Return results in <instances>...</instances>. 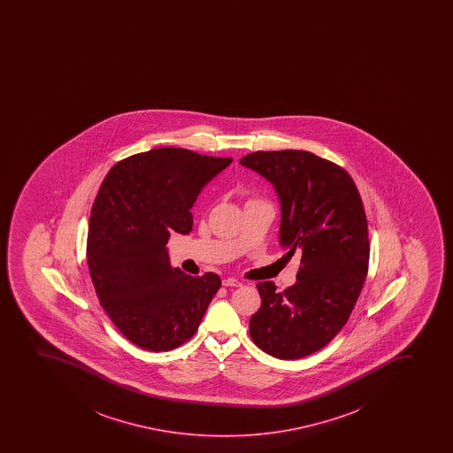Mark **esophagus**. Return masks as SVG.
<instances>
[{"instance_id":"esophagus-1","label":"esophagus","mask_w":453,"mask_h":453,"mask_svg":"<svg viewBox=\"0 0 453 453\" xmlns=\"http://www.w3.org/2000/svg\"><path fill=\"white\" fill-rule=\"evenodd\" d=\"M225 287H242V282L239 280H235V278H225L224 281H222Z\"/></svg>"}]
</instances>
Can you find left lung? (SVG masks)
<instances>
[{
  "label": "left lung",
  "mask_w": 453,
  "mask_h": 453,
  "mask_svg": "<svg viewBox=\"0 0 453 453\" xmlns=\"http://www.w3.org/2000/svg\"><path fill=\"white\" fill-rule=\"evenodd\" d=\"M275 186L281 201L280 242L299 258L297 281L284 291L258 282L261 307L250 334L265 354L299 359L318 352L343 328L369 271L363 199L343 167L312 152L255 151L240 158Z\"/></svg>",
  "instance_id": "8db88e82"
}]
</instances>
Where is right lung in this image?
Here are the masks:
<instances>
[{
	"label": "right lung",
	"instance_id": "obj_1",
	"mask_svg": "<svg viewBox=\"0 0 453 453\" xmlns=\"http://www.w3.org/2000/svg\"><path fill=\"white\" fill-rule=\"evenodd\" d=\"M233 158L156 148L110 169L88 220V272L101 307L131 343L151 352L181 346L198 331L220 288L213 272L172 269L171 231H192L190 208Z\"/></svg>",
	"mask_w": 453,
	"mask_h": 453
}]
</instances>
